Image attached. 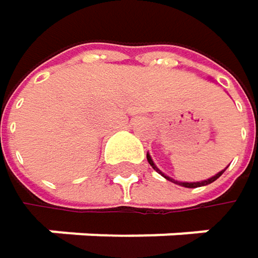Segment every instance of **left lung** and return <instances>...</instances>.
I'll return each mask as SVG.
<instances>
[{"label":"left lung","mask_w":258,"mask_h":258,"mask_svg":"<svg viewBox=\"0 0 258 258\" xmlns=\"http://www.w3.org/2000/svg\"><path fill=\"white\" fill-rule=\"evenodd\" d=\"M146 158H148V163H149V164L152 166V169H154V170H155L157 173H160V175H161L163 178H166V179H167V180H170V182H173V183H178V185H180V186H185V188H197V186H205V185H209V183H212L214 180L218 179V178H220V176H221V175H223V173L226 172V169H227V167H226L224 170H221V172H218L217 175H214V176H212V178H209V179L199 180V182H180V180L172 179L170 176H167L166 173H163V172H161V170H160V169H158V167L155 166V163H154V160H152V157L149 155V152L146 154Z\"/></svg>","instance_id":"obj_1"}]
</instances>
